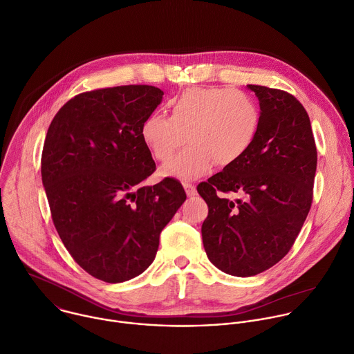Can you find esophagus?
Returning <instances> with one entry per match:
<instances>
[{
    "instance_id": "1",
    "label": "esophagus",
    "mask_w": 354,
    "mask_h": 354,
    "mask_svg": "<svg viewBox=\"0 0 354 354\" xmlns=\"http://www.w3.org/2000/svg\"><path fill=\"white\" fill-rule=\"evenodd\" d=\"M183 185H184V189H185L188 196H194L196 194V188L191 183H183Z\"/></svg>"
}]
</instances>
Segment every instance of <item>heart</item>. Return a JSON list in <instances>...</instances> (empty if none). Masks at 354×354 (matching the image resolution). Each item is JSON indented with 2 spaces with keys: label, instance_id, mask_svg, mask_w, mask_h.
<instances>
[{
  "label": "heart",
  "instance_id": "b5f03b06",
  "mask_svg": "<svg viewBox=\"0 0 354 354\" xmlns=\"http://www.w3.org/2000/svg\"><path fill=\"white\" fill-rule=\"evenodd\" d=\"M170 118L148 115L141 140L159 162H167L188 141V147L162 167L165 177L194 180L216 162L228 167L252 148L260 127V111L246 93L223 87H194L169 102Z\"/></svg>",
  "mask_w": 354,
  "mask_h": 354
}]
</instances>
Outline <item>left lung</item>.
<instances>
[{
    "mask_svg": "<svg viewBox=\"0 0 354 354\" xmlns=\"http://www.w3.org/2000/svg\"><path fill=\"white\" fill-rule=\"evenodd\" d=\"M260 105V127L248 153L198 185L209 206L202 239L223 272L253 277L292 248L308 214L317 149L308 115L290 94L248 84ZM242 192L232 203L216 191Z\"/></svg>",
    "mask_w": 354,
    "mask_h": 354,
    "instance_id": "1",
    "label": "left lung"
}]
</instances>
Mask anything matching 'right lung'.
Listing matches in <instances>:
<instances>
[{"instance_id":"right-lung-1","label":"right lung","mask_w":354,"mask_h":354,"mask_svg":"<svg viewBox=\"0 0 354 354\" xmlns=\"http://www.w3.org/2000/svg\"><path fill=\"white\" fill-rule=\"evenodd\" d=\"M162 100L152 86L83 93L47 131L41 177L54 225L76 263L109 283L152 264L162 230L187 199L174 178L141 187L156 166L140 129Z\"/></svg>"}]
</instances>
